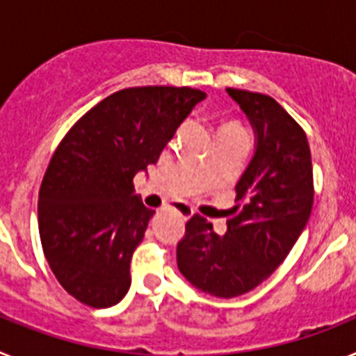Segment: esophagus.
<instances>
[{"mask_svg":"<svg viewBox=\"0 0 356 356\" xmlns=\"http://www.w3.org/2000/svg\"><path fill=\"white\" fill-rule=\"evenodd\" d=\"M172 209H175L176 212L180 213V216L184 217V219H188V217H193V213H194V210L191 209V207H188V205H185V203H176V205L172 207Z\"/></svg>","mask_w":356,"mask_h":356,"instance_id":"34e87169","label":"esophagus"}]
</instances>
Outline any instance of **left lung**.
I'll use <instances>...</instances> for the list:
<instances>
[{
    "label": "left lung",
    "mask_w": 356,
    "mask_h": 356,
    "mask_svg": "<svg viewBox=\"0 0 356 356\" xmlns=\"http://www.w3.org/2000/svg\"><path fill=\"white\" fill-rule=\"evenodd\" d=\"M246 112L257 151L235 187L237 205L217 235L194 213L176 248L181 275L216 298H237L259 287L287 259L314 205V172L307 134L271 96L226 89Z\"/></svg>",
    "instance_id": "8db88e82"
}]
</instances>
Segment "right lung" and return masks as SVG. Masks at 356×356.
<instances>
[{
	"instance_id": "add662e5",
	"label": "right lung",
	"mask_w": 356,
	"mask_h": 356,
	"mask_svg": "<svg viewBox=\"0 0 356 356\" xmlns=\"http://www.w3.org/2000/svg\"><path fill=\"white\" fill-rule=\"evenodd\" d=\"M207 94L147 85L110 94L56 146L39 191L44 257L74 300L106 308L127 296L130 262L155 210L134 196V176L159 160Z\"/></svg>"
}]
</instances>
